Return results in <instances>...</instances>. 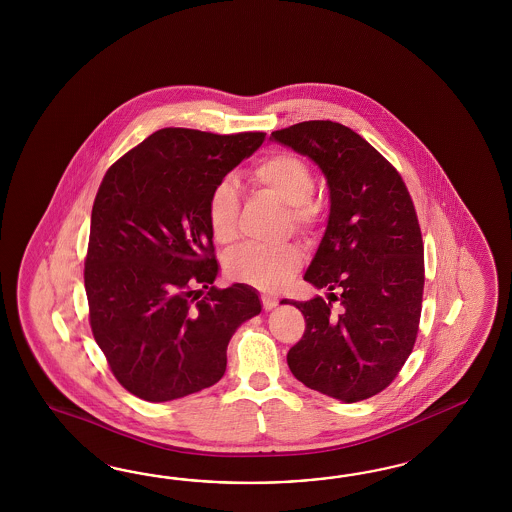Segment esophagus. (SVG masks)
<instances>
[{
	"mask_svg": "<svg viewBox=\"0 0 512 512\" xmlns=\"http://www.w3.org/2000/svg\"><path fill=\"white\" fill-rule=\"evenodd\" d=\"M261 300H263V308L266 311L274 310L278 306V300L274 296L263 295Z\"/></svg>",
	"mask_w": 512,
	"mask_h": 512,
	"instance_id": "esophagus-1",
	"label": "esophagus"
}]
</instances>
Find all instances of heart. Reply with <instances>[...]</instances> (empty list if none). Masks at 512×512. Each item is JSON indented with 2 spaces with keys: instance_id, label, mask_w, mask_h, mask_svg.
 I'll return each mask as SVG.
<instances>
[{
  "instance_id": "heart-1",
  "label": "heart",
  "mask_w": 512,
  "mask_h": 512,
  "mask_svg": "<svg viewBox=\"0 0 512 512\" xmlns=\"http://www.w3.org/2000/svg\"><path fill=\"white\" fill-rule=\"evenodd\" d=\"M257 186L263 187L289 206V214L298 229H310L319 217V204L311 199L315 180L311 167L291 152H274L263 157L251 171ZM240 199L231 180H221L212 189L206 217L214 240L227 244L236 236V217ZM296 248L268 249L244 244L225 255V272L229 278L246 281L261 289L283 287L300 266Z\"/></svg>"
}]
</instances>
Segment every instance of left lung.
Wrapping results in <instances>:
<instances>
[{"instance_id":"8db88e82","label":"left lung","mask_w":512,"mask_h":512,"mask_svg":"<svg viewBox=\"0 0 512 512\" xmlns=\"http://www.w3.org/2000/svg\"><path fill=\"white\" fill-rule=\"evenodd\" d=\"M270 139L310 157L330 193L326 231L304 274L328 300H281L306 319L287 364L330 398H372L402 370L419 332L424 248L415 206L398 171L345 125L311 120Z\"/></svg>"}]
</instances>
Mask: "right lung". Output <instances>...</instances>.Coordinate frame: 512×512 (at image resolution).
Masks as SVG:
<instances>
[{"label":"right lung","mask_w":512,"mask_h":512,"mask_svg":"<svg viewBox=\"0 0 512 512\" xmlns=\"http://www.w3.org/2000/svg\"><path fill=\"white\" fill-rule=\"evenodd\" d=\"M264 137L159 129L99 186L84 263L90 325L114 377L140 400L171 402L216 385L236 328L261 313L246 283L214 287L206 208L217 182Z\"/></svg>","instance_id":"1"}]
</instances>
